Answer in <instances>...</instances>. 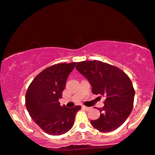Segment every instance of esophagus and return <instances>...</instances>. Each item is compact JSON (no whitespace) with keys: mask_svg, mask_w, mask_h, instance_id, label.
Masks as SVG:
<instances>
[{"mask_svg":"<svg viewBox=\"0 0 155 155\" xmlns=\"http://www.w3.org/2000/svg\"><path fill=\"white\" fill-rule=\"evenodd\" d=\"M82 108H83L84 109H85L86 110H91V107H86V106H83L82 107Z\"/></svg>","mask_w":155,"mask_h":155,"instance_id":"esophagus-1","label":"esophagus"}]
</instances>
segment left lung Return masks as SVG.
I'll use <instances>...</instances> for the list:
<instances>
[{
    "label": "left lung",
    "instance_id": "8db88e82",
    "mask_svg": "<svg viewBox=\"0 0 155 155\" xmlns=\"http://www.w3.org/2000/svg\"><path fill=\"white\" fill-rule=\"evenodd\" d=\"M76 69L91 85L93 94L106 97L99 118L91 120L93 127L104 133L118 128L133 107L135 90L130 78L118 68L100 61H81Z\"/></svg>",
    "mask_w": 155,
    "mask_h": 155
}]
</instances>
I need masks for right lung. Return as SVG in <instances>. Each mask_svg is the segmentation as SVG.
Here are the masks:
<instances>
[{
  "label": "right lung",
  "instance_id": "right-lung-1",
  "mask_svg": "<svg viewBox=\"0 0 155 155\" xmlns=\"http://www.w3.org/2000/svg\"><path fill=\"white\" fill-rule=\"evenodd\" d=\"M76 62L59 64L40 72L29 86L25 95V106L35 123L51 135L64 134L73 126L80 106L67 108L60 106L69 74Z\"/></svg>",
  "mask_w": 155,
  "mask_h": 155
}]
</instances>
